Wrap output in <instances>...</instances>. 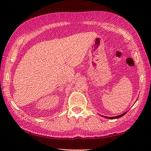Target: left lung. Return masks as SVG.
<instances>
[{"mask_svg": "<svg viewBox=\"0 0 151 151\" xmlns=\"http://www.w3.org/2000/svg\"><path fill=\"white\" fill-rule=\"evenodd\" d=\"M127 114V112H125V113H124V114H121V115H118V116H116V117H106V116H104V117H106V118H108V119H117V118H119V117H122V116H123L124 115H125ZM104 117V116H103Z\"/></svg>", "mask_w": 151, "mask_h": 151, "instance_id": "left-lung-1", "label": "left lung"}]
</instances>
